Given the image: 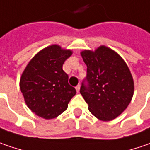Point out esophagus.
<instances>
[{
  "label": "esophagus",
  "mask_w": 150,
  "mask_h": 150,
  "mask_svg": "<svg viewBox=\"0 0 150 150\" xmlns=\"http://www.w3.org/2000/svg\"><path fill=\"white\" fill-rule=\"evenodd\" d=\"M76 90H77V92L79 93V90H80V85H78V86L76 87Z\"/></svg>",
  "instance_id": "esophagus-1"
}]
</instances>
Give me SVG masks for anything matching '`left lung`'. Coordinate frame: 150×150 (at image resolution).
<instances>
[{"mask_svg": "<svg viewBox=\"0 0 150 150\" xmlns=\"http://www.w3.org/2000/svg\"><path fill=\"white\" fill-rule=\"evenodd\" d=\"M81 56L87 66L88 84L80 94L96 118L109 122L128 106L134 93V82L127 63L119 54L105 45L84 50Z\"/></svg>", "mask_w": 150, "mask_h": 150, "instance_id": "obj_1", "label": "left lung"}]
</instances>
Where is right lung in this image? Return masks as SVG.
<instances>
[{
  "mask_svg": "<svg viewBox=\"0 0 150 150\" xmlns=\"http://www.w3.org/2000/svg\"><path fill=\"white\" fill-rule=\"evenodd\" d=\"M72 50L49 45L30 60L20 78V90L27 106L35 115L49 120L64 112L76 89L69 85L62 70Z\"/></svg>",
  "mask_w": 150,
  "mask_h": 150,
  "instance_id": "1",
  "label": "right lung"
}]
</instances>
